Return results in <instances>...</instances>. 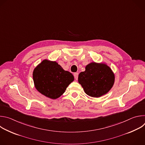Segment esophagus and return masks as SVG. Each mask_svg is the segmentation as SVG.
I'll return each mask as SVG.
<instances>
[{"label":"esophagus","instance_id":"34e87169","mask_svg":"<svg viewBox=\"0 0 145 145\" xmlns=\"http://www.w3.org/2000/svg\"><path fill=\"white\" fill-rule=\"evenodd\" d=\"M78 73H74V77L75 78L76 80H77L78 78Z\"/></svg>","mask_w":145,"mask_h":145}]
</instances>
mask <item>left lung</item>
<instances>
[{"label": "left lung", "instance_id": "8db88e82", "mask_svg": "<svg viewBox=\"0 0 145 145\" xmlns=\"http://www.w3.org/2000/svg\"><path fill=\"white\" fill-rule=\"evenodd\" d=\"M78 81L87 95L99 97L108 93L115 81V75L106 64L91 63L78 74Z\"/></svg>", "mask_w": 145, "mask_h": 145}]
</instances>
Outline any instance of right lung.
<instances>
[{
  "mask_svg": "<svg viewBox=\"0 0 145 145\" xmlns=\"http://www.w3.org/2000/svg\"><path fill=\"white\" fill-rule=\"evenodd\" d=\"M35 88L41 94L56 99L63 95L74 80L73 74L63 69L56 61L44 59L34 69Z\"/></svg>",
  "mask_w": 145,
  "mask_h": 145,
  "instance_id": "obj_1",
  "label": "right lung"
}]
</instances>
